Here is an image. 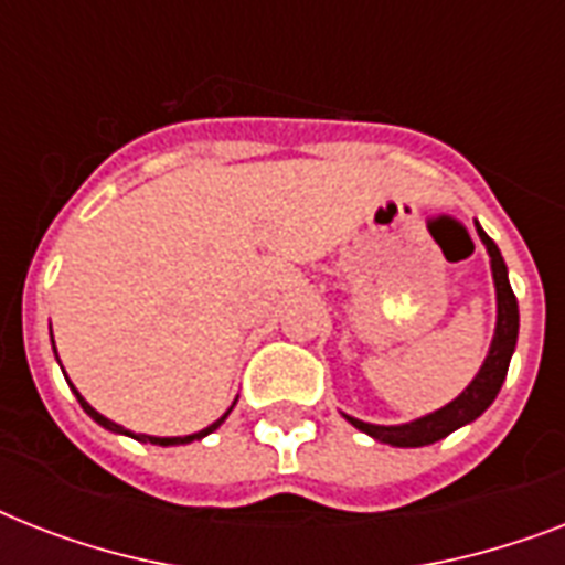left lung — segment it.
Returning <instances> with one entry per match:
<instances>
[{
  "instance_id": "1",
  "label": "left lung",
  "mask_w": 565,
  "mask_h": 565,
  "mask_svg": "<svg viewBox=\"0 0 565 565\" xmlns=\"http://www.w3.org/2000/svg\"><path fill=\"white\" fill-rule=\"evenodd\" d=\"M478 234H481L483 246L490 252L492 260V278H495V296H499V322H495V337H492L490 354L483 361L481 372L475 375V381L466 386L463 393L457 395L455 402L446 404L443 411L430 413V416H422L416 422H407V425H370V422L354 419V416H345L352 422L354 428L370 434V437L381 439L386 446L398 448H416V446H430L437 439L448 437L451 430H457L466 422L478 419L499 395L504 377H508L510 358H513V349H516L519 337V305L516 296H513V287L508 281V266H504V257H501L499 246L487 237V231L478 225Z\"/></svg>"
}]
</instances>
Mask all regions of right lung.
<instances>
[{
	"mask_svg": "<svg viewBox=\"0 0 565 565\" xmlns=\"http://www.w3.org/2000/svg\"><path fill=\"white\" fill-rule=\"evenodd\" d=\"M75 398H78V404H82V407H84V413H87V416H90V419L99 422L102 428L117 430V434H128V430L122 428V425H117V422L105 419V416H102L99 411H93L90 404L84 402V398H82V395H78V393H75ZM228 413H231V411H228ZM228 413H225V416H228ZM225 416H222V419L213 422V425H207V428H204V430H199V434H190V437H149V434H137V439H140V443H152V446H184V443H193V439L207 437V434H211V430L220 428L222 422H225Z\"/></svg>",
	"mask_w": 565,
	"mask_h": 565,
	"instance_id": "add662e5",
	"label": "right lung"
}]
</instances>
